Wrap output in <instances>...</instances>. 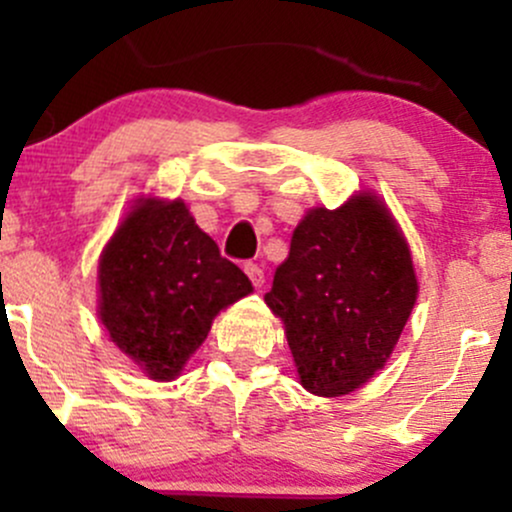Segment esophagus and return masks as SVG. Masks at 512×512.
I'll use <instances>...</instances> for the list:
<instances>
[{"label":"esophagus","instance_id":"1","mask_svg":"<svg viewBox=\"0 0 512 512\" xmlns=\"http://www.w3.org/2000/svg\"><path fill=\"white\" fill-rule=\"evenodd\" d=\"M245 274L250 276V281L255 286H262L264 284V269H262V264H257V262H248L245 264Z\"/></svg>","mask_w":512,"mask_h":512}]
</instances>
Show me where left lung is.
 I'll list each match as a JSON object with an SVG mask.
<instances>
[{
  "instance_id": "obj_1",
  "label": "left lung",
  "mask_w": 512,
  "mask_h": 512,
  "mask_svg": "<svg viewBox=\"0 0 512 512\" xmlns=\"http://www.w3.org/2000/svg\"><path fill=\"white\" fill-rule=\"evenodd\" d=\"M416 291L402 233L363 192L339 209L308 211L264 301L284 320L301 385L339 397L385 366Z\"/></svg>"
}]
</instances>
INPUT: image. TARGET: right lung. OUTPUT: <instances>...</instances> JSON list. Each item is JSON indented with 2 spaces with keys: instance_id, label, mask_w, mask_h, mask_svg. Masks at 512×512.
Listing matches in <instances>:
<instances>
[{
  "instance_id": "right-lung-1",
  "label": "right lung",
  "mask_w": 512,
  "mask_h": 512,
  "mask_svg": "<svg viewBox=\"0 0 512 512\" xmlns=\"http://www.w3.org/2000/svg\"><path fill=\"white\" fill-rule=\"evenodd\" d=\"M98 284L110 339L154 380H173L216 313L252 291L180 199L129 211L103 250Z\"/></svg>"
}]
</instances>
